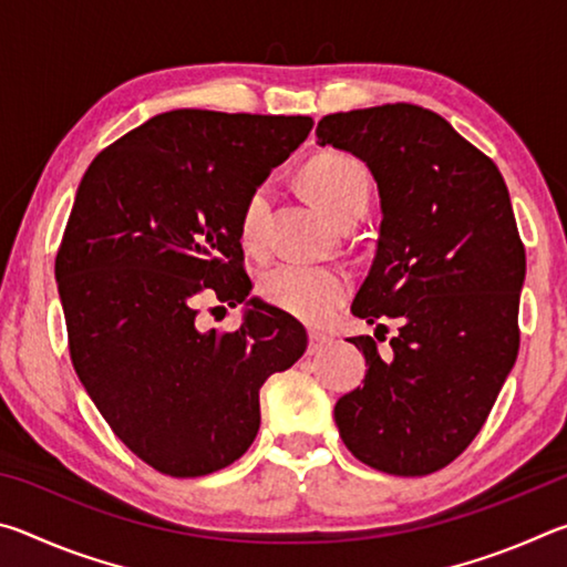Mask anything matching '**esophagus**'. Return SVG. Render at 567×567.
Segmentation results:
<instances>
[{
    "label": "esophagus",
    "instance_id": "obj_1",
    "mask_svg": "<svg viewBox=\"0 0 567 567\" xmlns=\"http://www.w3.org/2000/svg\"><path fill=\"white\" fill-rule=\"evenodd\" d=\"M332 340L328 338V334H322V332H315V330H310V348H307V352L310 354H315V352H320L322 348H328Z\"/></svg>",
    "mask_w": 567,
    "mask_h": 567
}]
</instances>
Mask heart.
Instances as JSON below:
<instances>
[{
  "label": "heart",
  "mask_w": 567,
  "mask_h": 567,
  "mask_svg": "<svg viewBox=\"0 0 567 567\" xmlns=\"http://www.w3.org/2000/svg\"><path fill=\"white\" fill-rule=\"evenodd\" d=\"M302 182L315 203L328 209L338 223L360 217L368 207L370 182L358 159L342 152H324L307 162ZM267 215H270V187L249 192L239 217V237L247 247L262 245ZM352 287L350 275L340 267L277 262L260 275V297L292 318L320 324L338 310Z\"/></svg>",
  "instance_id": "heart-1"
}]
</instances>
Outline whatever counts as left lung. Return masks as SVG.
Listing matches in <instances>:
<instances>
[{
  "label": "left lung",
  "mask_w": 567,
  "mask_h": 567,
  "mask_svg": "<svg viewBox=\"0 0 567 567\" xmlns=\"http://www.w3.org/2000/svg\"><path fill=\"white\" fill-rule=\"evenodd\" d=\"M315 134L360 157L380 192L378 252L352 312L400 322L385 358L370 334L350 338L368 372L334 422L364 465L437 473L485 425L520 348L525 247L505 179L417 104L328 114Z\"/></svg>",
  "instance_id": "obj_1"
}]
</instances>
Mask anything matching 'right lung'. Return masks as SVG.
<instances>
[{
    "label": "right lung",
    "instance_id": "right-lung-1",
    "mask_svg": "<svg viewBox=\"0 0 567 567\" xmlns=\"http://www.w3.org/2000/svg\"><path fill=\"white\" fill-rule=\"evenodd\" d=\"M312 124L172 110L104 147L80 182L54 260L70 358L112 433L162 475L243 457L265 380L307 348L300 322L257 300L233 332L195 320L205 300H247L243 207Z\"/></svg>",
    "mask_w": 567,
    "mask_h": 567
}]
</instances>
